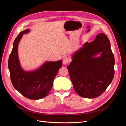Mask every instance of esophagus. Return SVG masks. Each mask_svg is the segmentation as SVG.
I'll return each instance as SVG.
<instances>
[{
    "mask_svg": "<svg viewBox=\"0 0 126 126\" xmlns=\"http://www.w3.org/2000/svg\"><path fill=\"white\" fill-rule=\"evenodd\" d=\"M63 64H66L69 62V59L68 57H64L63 59Z\"/></svg>",
    "mask_w": 126,
    "mask_h": 126,
    "instance_id": "1",
    "label": "esophagus"
}]
</instances>
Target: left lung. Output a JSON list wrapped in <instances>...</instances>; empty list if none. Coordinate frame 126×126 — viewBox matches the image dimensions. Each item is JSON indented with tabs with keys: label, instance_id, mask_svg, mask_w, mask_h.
<instances>
[{
	"label": "left lung",
	"instance_id": "left-lung-1",
	"mask_svg": "<svg viewBox=\"0 0 126 126\" xmlns=\"http://www.w3.org/2000/svg\"><path fill=\"white\" fill-rule=\"evenodd\" d=\"M100 57H94L99 53ZM67 66L76 92L80 96H100L111 82L115 75V58L108 37L103 33L94 41L86 43L72 56Z\"/></svg>",
	"mask_w": 126,
	"mask_h": 126
}]
</instances>
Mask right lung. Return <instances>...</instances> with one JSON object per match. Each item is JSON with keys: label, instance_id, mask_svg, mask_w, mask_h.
Instances as JSON below:
<instances>
[{"label": "right lung", "instance_id": "1", "mask_svg": "<svg viewBox=\"0 0 126 126\" xmlns=\"http://www.w3.org/2000/svg\"><path fill=\"white\" fill-rule=\"evenodd\" d=\"M29 32L28 29L24 30L15 39L9 57L8 68L15 88L25 97L37 100L47 96L50 91L56 76L63 66V61L46 62L33 71L22 70L18 59V46L23 34Z\"/></svg>", "mask_w": 126, "mask_h": 126}]
</instances>
